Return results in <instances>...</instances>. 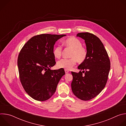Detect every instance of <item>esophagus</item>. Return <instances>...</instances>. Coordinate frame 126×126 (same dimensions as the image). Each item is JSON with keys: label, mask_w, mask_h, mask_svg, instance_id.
<instances>
[{"label": "esophagus", "mask_w": 126, "mask_h": 126, "mask_svg": "<svg viewBox=\"0 0 126 126\" xmlns=\"http://www.w3.org/2000/svg\"><path fill=\"white\" fill-rule=\"evenodd\" d=\"M65 73L66 74H67V73H68L69 72V71L68 70H65Z\"/></svg>", "instance_id": "obj_1"}]
</instances>
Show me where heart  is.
<instances>
[{
    "label": "heart",
    "mask_w": 126,
    "mask_h": 126,
    "mask_svg": "<svg viewBox=\"0 0 126 126\" xmlns=\"http://www.w3.org/2000/svg\"><path fill=\"white\" fill-rule=\"evenodd\" d=\"M64 43L67 47L72 49L70 55L71 58L62 59L58 61V68L70 70L76 65L77 61L79 63H82L86 60L88 54L87 50L82 46V43L78 39L74 37H70L66 39ZM62 51V47L57 45L53 49V55L55 58L59 59L61 56Z\"/></svg>",
    "instance_id": "1"
}]
</instances>
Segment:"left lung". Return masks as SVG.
Here are the masks:
<instances>
[{
    "label": "left lung",
    "mask_w": 126,
    "mask_h": 126,
    "mask_svg": "<svg viewBox=\"0 0 126 126\" xmlns=\"http://www.w3.org/2000/svg\"><path fill=\"white\" fill-rule=\"evenodd\" d=\"M77 36L85 40L88 54L86 60L78 67L82 71L71 72V88L77 98L88 101L97 96L105 88L110 69V61L103 44L96 35L81 32Z\"/></svg>",
    "instance_id": "8db88e82"
}]
</instances>
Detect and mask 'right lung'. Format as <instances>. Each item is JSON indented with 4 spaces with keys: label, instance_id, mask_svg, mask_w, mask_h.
<instances>
[{
    "label": "right lung",
    "instance_id": "add662e5",
    "mask_svg": "<svg viewBox=\"0 0 126 126\" xmlns=\"http://www.w3.org/2000/svg\"><path fill=\"white\" fill-rule=\"evenodd\" d=\"M65 36L49 34L34 36L20 51L17 60L20 80L25 92L35 100L44 101L50 98L65 74L63 68L50 69L56 64L54 45Z\"/></svg>",
    "mask_w": 126,
    "mask_h": 126
}]
</instances>
